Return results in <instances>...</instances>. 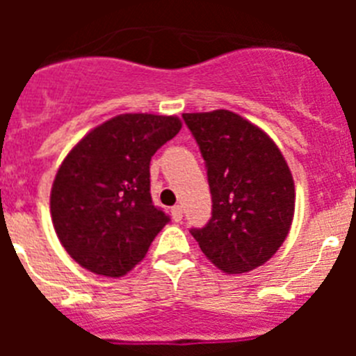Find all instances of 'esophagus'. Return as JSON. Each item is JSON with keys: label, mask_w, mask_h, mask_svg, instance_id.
<instances>
[{"label": "esophagus", "mask_w": 356, "mask_h": 356, "mask_svg": "<svg viewBox=\"0 0 356 356\" xmlns=\"http://www.w3.org/2000/svg\"><path fill=\"white\" fill-rule=\"evenodd\" d=\"M171 216H172V219H175L176 222L181 221V217H184V209H181L180 205H175L171 209Z\"/></svg>", "instance_id": "34e87169"}]
</instances>
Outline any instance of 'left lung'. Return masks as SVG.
Instances as JSON below:
<instances>
[{"label":"left lung","instance_id":"1","mask_svg":"<svg viewBox=\"0 0 356 356\" xmlns=\"http://www.w3.org/2000/svg\"><path fill=\"white\" fill-rule=\"evenodd\" d=\"M205 160L212 217L191 228L207 259L225 273H248L284 244L294 216V180L260 128L229 110L184 114Z\"/></svg>","mask_w":356,"mask_h":356}]
</instances>
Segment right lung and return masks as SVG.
<instances>
[{
  "label": "right lung",
  "mask_w": 356,
  "mask_h": 356,
  "mask_svg": "<svg viewBox=\"0 0 356 356\" xmlns=\"http://www.w3.org/2000/svg\"><path fill=\"white\" fill-rule=\"evenodd\" d=\"M181 128L178 118L122 114L87 134L51 188V219L71 259L96 275H127L171 221L153 205L149 162Z\"/></svg>",
  "instance_id": "obj_1"
}]
</instances>
